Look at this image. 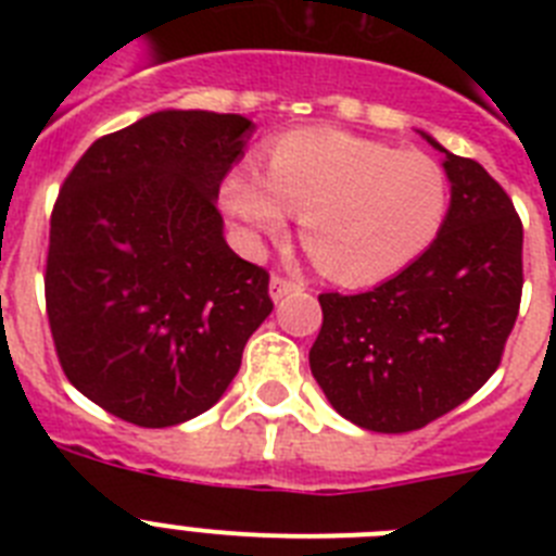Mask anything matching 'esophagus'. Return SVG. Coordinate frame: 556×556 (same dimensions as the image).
Returning <instances> with one entry per match:
<instances>
[{
	"label": "esophagus",
	"instance_id": "34e87169",
	"mask_svg": "<svg viewBox=\"0 0 556 556\" xmlns=\"http://www.w3.org/2000/svg\"><path fill=\"white\" fill-rule=\"evenodd\" d=\"M294 292H303V283L289 281V278H281V275H273V281H269V298H273L275 303L283 301V298H289V294Z\"/></svg>",
	"mask_w": 556,
	"mask_h": 556
}]
</instances>
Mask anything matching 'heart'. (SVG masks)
Instances as JSON below:
<instances>
[{
    "mask_svg": "<svg viewBox=\"0 0 556 556\" xmlns=\"http://www.w3.org/2000/svg\"><path fill=\"white\" fill-rule=\"evenodd\" d=\"M448 203V175L431 155L323 127L283 132L267 147L264 175L244 164L223 184L225 211L250 242L281 236L298 211L303 244L339 283L409 267L437 239Z\"/></svg>",
    "mask_w": 556,
    "mask_h": 556,
    "instance_id": "heart-1",
    "label": "heart"
}]
</instances>
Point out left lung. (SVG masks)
<instances>
[{
  "label": "left lung",
  "mask_w": 556,
  "mask_h": 556,
  "mask_svg": "<svg viewBox=\"0 0 556 556\" xmlns=\"http://www.w3.org/2000/svg\"><path fill=\"white\" fill-rule=\"evenodd\" d=\"M451 184L424 255L362 294H320L312 376L339 415L381 434L424 429L495 372L523 287V228L488 169L420 130Z\"/></svg>",
  "instance_id": "left-lung-1"
}]
</instances>
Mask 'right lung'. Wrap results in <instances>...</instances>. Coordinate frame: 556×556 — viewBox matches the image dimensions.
<instances>
[{"label":"right lung","instance_id":"add662e5","mask_svg":"<svg viewBox=\"0 0 556 556\" xmlns=\"http://www.w3.org/2000/svg\"><path fill=\"white\" fill-rule=\"evenodd\" d=\"M253 132L239 113H150L88 147L58 194L43 278L58 358L127 424L211 409L273 312L269 275L228 248L217 211Z\"/></svg>","mask_w":556,"mask_h":556}]
</instances>
